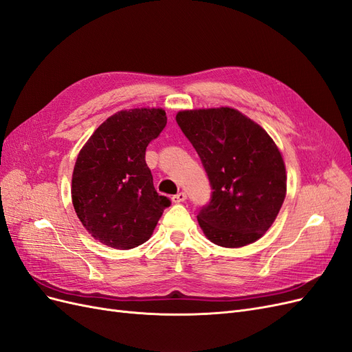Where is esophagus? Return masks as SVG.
<instances>
[{"mask_svg":"<svg viewBox=\"0 0 352 352\" xmlns=\"http://www.w3.org/2000/svg\"><path fill=\"white\" fill-rule=\"evenodd\" d=\"M173 202L175 204H180V202H184L186 199V194L185 192H177L176 195H173Z\"/></svg>","mask_w":352,"mask_h":352,"instance_id":"34e87169","label":"esophagus"}]
</instances>
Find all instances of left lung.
<instances>
[{
	"label": "left lung",
	"mask_w": 352,
	"mask_h": 352,
	"mask_svg": "<svg viewBox=\"0 0 352 352\" xmlns=\"http://www.w3.org/2000/svg\"><path fill=\"white\" fill-rule=\"evenodd\" d=\"M176 122L201 158L212 189L198 223L216 245L260 239L286 195L283 158L261 126L235 109L179 111Z\"/></svg>",
	"instance_id": "8db88e82"
}]
</instances>
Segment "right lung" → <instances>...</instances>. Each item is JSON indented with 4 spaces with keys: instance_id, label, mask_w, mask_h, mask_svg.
<instances>
[{
    "instance_id": "add662e5",
    "label": "right lung",
    "mask_w": 352,
    "mask_h": 352,
    "mask_svg": "<svg viewBox=\"0 0 352 352\" xmlns=\"http://www.w3.org/2000/svg\"><path fill=\"white\" fill-rule=\"evenodd\" d=\"M162 109H133L109 117L80 150L72 177L73 207L101 243L131 250L151 236L172 201L160 195L145 162L146 146L160 136Z\"/></svg>"
}]
</instances>
